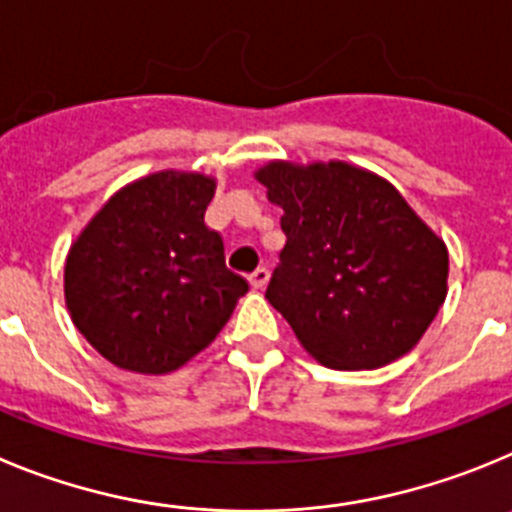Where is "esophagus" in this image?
Segmentation results:
<instances>
[{
    "instance_id": "34e87169",
    "label": "esophagus",
    "mask_w": 512,
    "mask_h": 512,
    "mask_svg": "<svg viewBox=\"0 0 512 512\" xmlns=\"http://www.w3.org/2000/svg\"><path fill=\"white\" fill-rule=\"evenodd\" d=\"M267 280H270V273H267L265 267H257L255 273L250 275V285H252V288H255V290L265 288V285H267Z\"/></svg>"
}]
</instances>
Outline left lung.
<instances>
[{
	"label": "left lung",
	"instance_id": "left-lung-1",
	"mask_svg": "<svg viewBox=\"0 0 512 512\" xmlns=\"http://www.w3.org/2000/svg\"><path fill=\"white\" fill-rule=\"evenodd\" d=\"M255 178L285 232L265 298L303 349L334 370L411 352L446 298L449 252L393 183L342 160H275Z\"/></svg>",
	"mask_w": 512,
	"mask_h": 512
}]
</instances>
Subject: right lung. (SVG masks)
<instances>
[{"instance_id":"obj_1","label":"right lung","mask_w":512,"mask_h":512,"mask_svg":"<svg viewBox=\"0 0 512 512\" xmlns=\"http://www.w3.org/2000/svg\"><path fill=\"white\" fill-rule=\"evenodd\" d=\"M216 181L163 170L119 188L66 257V306L112 365L165 375L209 347L250 285L204 224Z\"/></svg>"}]
</instances>
